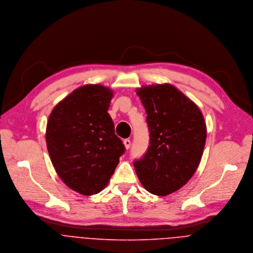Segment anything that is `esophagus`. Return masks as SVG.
Wrapping results in <instances>:
<instances>
[{
	"label": "esophagus",
	"instance_id": "1",
	"mask_svg": "<svg viewBox=\"0 0 253 253\" xmlns=\"http://www.w3.org/2000/svg\"><path fill=\"white\" fill-rule=\"evenodd\" d=\"M124 144H125L126 149V150H128V149L130 148V144H131V142H130V140H129V139H125V140H124Z\"/></svg>",
	"mask_w": 253,
	"mask_h": 253
}]
</instances>
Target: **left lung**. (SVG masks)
<instances>
[{
    "mask_svg": "<svg viewBox=\"0 0 253 253\" xmlns=\"http://www.w3.org/2000/svg\"><path fill=\"white\" fill-rule=\"evenodd\" d=\"M147 113L150 132L144 156L134 161L145 189L168 196L184 186L197 170L207 139V126L199 107L169 84L136 90Z\"/></svg>",
    "mask_w": 253,
    "mask_h": 253,
    "instance_id": "obj_1",
    "label": "left lung"
}]
</instances>
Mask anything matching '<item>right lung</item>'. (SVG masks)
<instances>
[{
  "mask_svg": "<svg viewBox=\"0 0 253 253\" xmlns=\"http://www.w3.org/2000/svg\"><path fill=\"white\" fill-rule=\"evenodd\" d=\"M112 97L106 86L85 84L48 117L45 140L53 168L70 189L84 196L106 187L125 153L107 112Z\"/></svg>",
  "mask_w": 253,
  "mask_h": 253,
  "instance_id": "obj_1",
  "label": "right lung"
}]
</instances>
